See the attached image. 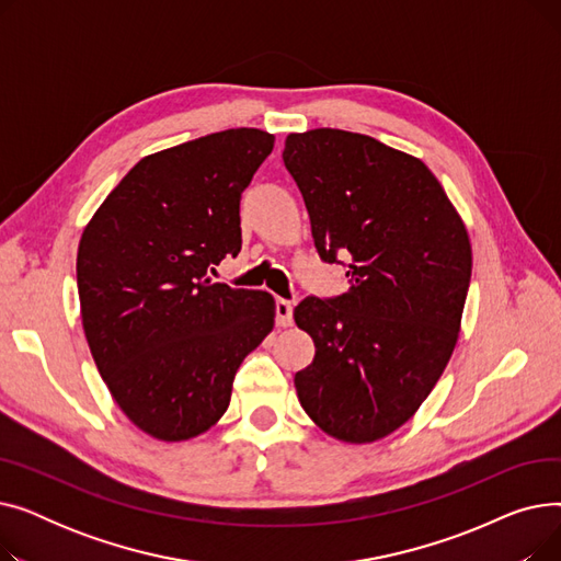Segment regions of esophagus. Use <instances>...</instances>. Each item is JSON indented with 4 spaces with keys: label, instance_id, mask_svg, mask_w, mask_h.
<instances>
[{
    "label": "esophagus",
    "instance_id": "obj_1",
    "mask_svg": "<svg viewBox=\"0 0 561 561\" xmlns=\"http://www.w3.org/2000/svg\"><path fill=\"white\" fill-rule=\"evenodd\" d=\"M275 316H277V325L279 328H288L293 322V302L277 298L275 300Z\"/></svg>",
    "mask_w": 561,
    "mask_h": 561
}]
</instances>
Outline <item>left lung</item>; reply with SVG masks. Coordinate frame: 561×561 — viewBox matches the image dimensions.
Segmentation results:
<instances>
[{"mask_svg":"<svg viewBox=\"0 0 561 561\" xmlns=\"http://www.w3.org/2000/svg\"><path fill=\"white\" fill-rule=\"evenodd\" d=\"M282 157L320 259L350 261L347 293L293 311L316 343L298 400L322 432L370 444L416 414L450 362L473 268L468 231L421 159L370 136L288 134Z\"/></svg>","mask_w":561,"mask_h":561,"instance_id":"1","label":"left lung"}]
</instances>
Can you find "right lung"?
<instances>
[{
    "mask_svg": "<svg viewBox=\"0 0 561 561\" xmlns=\"http://www.w3.org/2000/svg\"><path fill=\"white\" fill-rule=\"evenodd\" d=\"M273 145L241 127L145 157L81 233L88 347L117 407L159 440L216 425L236 370L273 332L271 293L209 277L241 252V193Z\"/></svg>",
    "mask_w": 561,
    "mask_h": 561,
    "instance_id": "right-lung-1",
    "label": "right lung"
}]
</instances>
